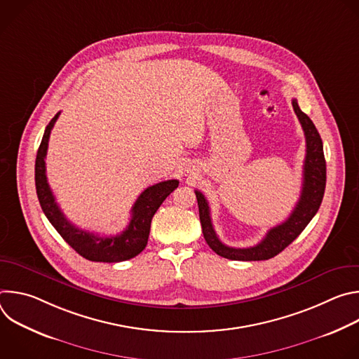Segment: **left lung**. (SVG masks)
Here are the masks:
<instances>
[{"mask_svg":"<svg viewBox=\"0 0 359 359\" xmlns=\"http://www.w3.org/2000/svg\"><path fill=\"white\" fill-rule=\"evenodd\" d=\"M292 108L305 135L306 153L304 161V180L301 196L298 203L295 204L292 213L284 223L270 229L266 237L257 245H252L248 248L229 247L219 240L213 229L210 208L206 197H204L203 193H200L198 190L194 191L197 197L198 216L204 240H206L209 247L216 254L222 255L224 259L238 262H260L273 259L274 255L281 252L301 234V231L311 222V219L316 216L321 206L327 182V165L324 158L323 140L313 121L299 109L297 99H292Z\"/></svg>","mask_w":359,"mask_h":359,"instance_id":"1","label":"left lung"}]
</instances>
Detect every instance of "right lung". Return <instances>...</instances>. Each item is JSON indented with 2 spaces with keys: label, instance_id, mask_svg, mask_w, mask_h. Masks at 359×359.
I'll use <instances>...</instances> for the list:
<instances>
[{
  "label": "right lung",
  "instance_id": "obj_1",
  "mask_svg": "<svg viewBox=\"0 0 359 359\" xmlns=\"http://www.w3.org/2000/svg\"><path fill=\"white\" fill-rule=\"evenodd\" d=\"M60 112L48 123L35 161V187L38 200L49 223L55 227L61 237L83 259L100 263H119L143 251L147 244L150 223L153 216L161 208L165 198L179 186V180H166L153 184L142 191L132 208V219L128 227L116 236H96L74 226L60 209L58 203L50 190L45 175V156L48 150V140Z\"/></svg>",
  "mask_w": 359,
  "mask_h": 359
}]
</instances>
